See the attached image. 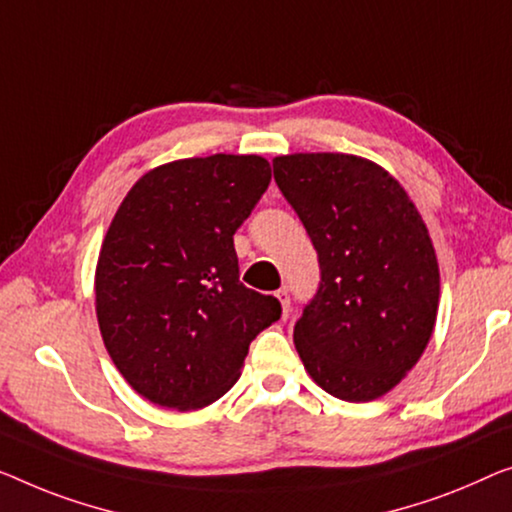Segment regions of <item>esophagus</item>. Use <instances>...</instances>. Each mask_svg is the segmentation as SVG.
I'll return each mask as SVG.
<instances>
[{"mask_svg": "<svg viewBox=\"0 0 512 512\" xmlns=\"http://www.w3.org/2000/svg\"><path fill=\"white\" fill-rule=\"evenodd\" d=\"M276 296H278V301L282 305V315L289 317V308H292V303H289V287H280Z\"/></svg>", "mask_w": 512, "mask_h": 512, "instance_id": "esophagus-1", "label": "esophagus"}]
</instances>
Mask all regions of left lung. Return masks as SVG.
<instances>
[{"label": "left lung", "instance_id": "8db88e82", "mask_svg": "<svg viewBox=\"0 0 512 512\" xmlns=\"http://www.w3.org/2000/svg\"><path fill=\"white\" fill-rule=\"evenodd\" d=\"M273 179L319 262L296 352L326 393L375 400L414 368L437 319L439 266L421 213L365 158L278 156Z\"/></svg>", "mask_w": 512, "mask_h": 512}]
</instances>
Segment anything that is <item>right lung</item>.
Masks as SVG:
<instances>
[{"label":"right lung","instance_id":"add662e5","mask_svg":"<svg viewBox=\"0 0 512 512\" xmlns=\"http://www.w3.org/2000/svg\"><path fill=\"white\" fill-rule=\"evenodd\" d=\"M271 183L259 156L160 165L114 216L96 266V315L117 370L167 409H200L239 379L276 296L239 280L234 232Z\"/></svg>","mask_w":512,"mask_h":512}]
</instances>
